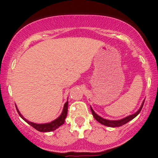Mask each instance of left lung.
<instances>
[{
	"instance_id": "8db88e82",
	"label": "left lung",
	"mask_w": 158,
	"mask_h": 158,
	"mask_svg": "<svg viewBox=\"0 0 158 158\" xmlns=\"http://www.w3.org/2000/svg\"><path fill=\"white\" fill-rule=\"evenodd\" d=\"M144 101L143 102V103H142V105H141V108H140L139 110H138V111H137L136 113H135V114H131V115H129V116H128V117L125 118H122V119H121V120H118V121H111V120H107V119L102 118H101L100 116H98V114H97L96 113H95V111H93V109H92V107H91V111H92V115L94 116V118H95L96 119V120L98 121L99 123L102 124V125H106V126L112 127V128H116V127H120V126H122V125H125V124L128 123V122H130L131 120H132L134 118L136 117V116L138 115V114H139L140 111H141V109H142L143 106H144Z\"/></svg>"
}]
</instances>
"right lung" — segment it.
<instances>
[{
  "instance_id": "obj_1",
  "label": "right lung",
  "mask_w": 158,
  "mask_h": 158,
  "mask_svg": "<svg viewBox=\"0 0 158 158\" xmlns=\"http://www.w3.org/2000/svg\"><path fill=\"white\" fill-rule=\"evenodd\" d=\"M17 109V112H18L19 115L27 122V123L29 124L30 125H31L33 128H34L35 129H36L37 131L41 132H48V131H52L56 130V128H58L59 127L61 126L63 124H64L65 122V119H66V115H67V111H68V102H66L64 105V108H63V112H62L61 115L56 118V120L52 121V122H49V123H47V124H36V123H33V122H29L28 120H27L24 117H23L20 112L19 111V110L17 109V108L16 107Z\"/></svg>"
}]
</instances>
